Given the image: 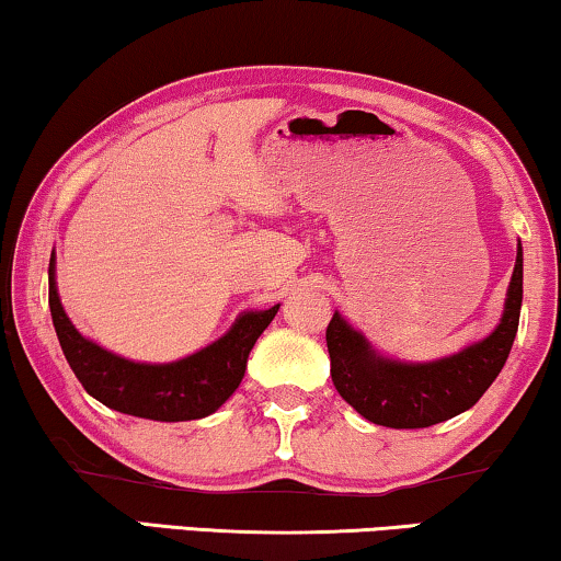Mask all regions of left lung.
<instances>
[{
	"mask_svg": "<svg viewBox=\"0 0 561 561\" xmlns=\"http://www.w3.org/2000/svg\"><path fill=\"white\" fill-rule=\"evenodd\" d=\"M524 299V254H516L506 310L485 341L432 363H399L376 356L366 337L341 314L325 330L330 376L341 397L368 422L393 430L432 427L470 409L501 374L514 345Z\"/></svg>",
	"mask_w": 561,
	"mask_h": 561,
	"instance_id": "left-lung-1",
	"label": "left lung"
}]
</instances>
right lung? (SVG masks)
<instances>
[{"label": "right lung", "instance_id": "add662e5", "mask_svg": "<svg viewBox=\"0 0 561 561\" xmlns=\"http://www.w3.org/2000/svg\"><path fill=\"white\" fill-rule=\"evenodd\" d=\"M50 314L60 348L83 389L108 409L154 422H187L216 412L239 389L256 337L274 320L279 305L247 312L228 333L183 360L149 366L114 356L85 341L62 310L55 289V256H50Z\"/></svg>", "mask_w": 561, "mask_h": 561}]
</instances>
